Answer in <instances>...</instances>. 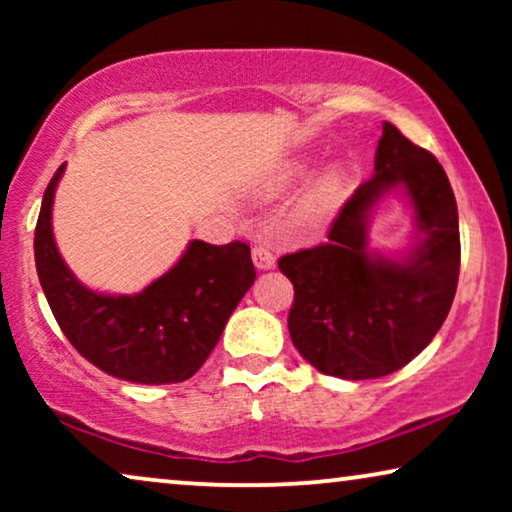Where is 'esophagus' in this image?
Listing matches in <instances>:
<instances>
[{
  "mask_svg": "<svg viewBox=\"0 0 512 512\" xmlns=\"http://www.w3.org/2000/svg\"><path fill=\"white\" fill-rule=\"evenodd\" d=\"M251 258H254V265L258 270H272L277 265V258L272 254V247L265 242H256L254 249H251Z\"/></svg>",
  "mask_w": 512,
  "mask_h": 512,
  "instance_id": "1",
  "label": "esophagus"
}]
</instances>
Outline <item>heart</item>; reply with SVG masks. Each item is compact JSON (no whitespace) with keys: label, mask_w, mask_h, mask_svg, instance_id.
<instances>
[{"label":"heart","mask_w":512,"mask_h":512,"mask_svg":"<svg viewBox=\"0 0 512 512\" xmlns=\"http://www.w3.org/2000/svg\"><path fill=\"white\" fill-rule=\"evenodd\" d=\"M305 172V163H293L289 170L282 174V181L296 179ZM345 170L342 165H328L314 177L293 207V223L303 230H314L331 219L338 212L342 191H345Z\"/></svg>","instance_id":"b5f03b06"}]
</instances>
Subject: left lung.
<instances>
[{
    "mask_svg": "<svg viewBox=\"0 0 512 512\" xmlns=\"http://www.w3.org/2000/svg\"><path fill=\"white\" fill-rule=\"evenodd\" d=\"M394 190L416 219V242L398 259L367 247L369 216ZM459 258L457 200L443 165L384 123L375 174L340 209L328 242L279 258L296 291L293 345L319 373L342 380H375L408 366L450 312Z\"/></svg>",
    "mask_w": 512,
    "mask_h": 512,
    "instance_id": "1",
    "label": "left lung"
}]
</instances>
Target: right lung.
I'll use <instances>...</instances> for the list:
<instances>
[{
    "label": "right lung",
    "instance_id": "add662e5",
    "mask_svg": "<svg viewBox=\"0 0 512 512\" xmlns=\"http://www.w3.org/2000/svg\"><path fill=\"white\" fill-rule=\"evenodd\" d=\"M65 165L48 184L34 230V261L53 317L76 352L118 380L184 382L198 373L226 321L256 279L249 244L188 242L177 263L135 296L83 286L53 237V198Z\"/></svg>",
    "mask_w": 512,
    "mask_h": 512
}]
</instances>
